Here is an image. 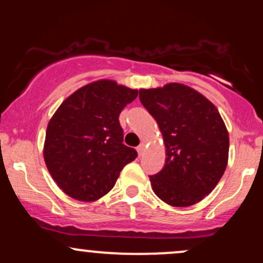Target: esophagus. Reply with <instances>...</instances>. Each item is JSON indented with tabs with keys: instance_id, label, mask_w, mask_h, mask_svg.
I'll list each match as a JSON object with an SVG mask.
<instances>
[{
	"instance_id": "esophagus-1",
	"label": "esophagus",
	"mask_w": 263,
	"mask_h": 263,
	"mask_svg": "<svg viewBox=\"0 0 263 263\" xmlns=\"http://www.w3.org/2000/svg\"><path fill=\"white\" fill-rule=\"evenodd\" d=\"M144 151H146V143H144V142H142V143L140 144V146L137 147V152H138V155L140 156H142L144 153Z\"/></svg>"
}]
</instances>
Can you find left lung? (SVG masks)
<instances>
[{
	"mask_svg": "<svg viewBox=\"0 0 263 263\" xmlns=\"http://www.w3.org/2000/svg\"><path fill=\"white\" fill-rule=\"evenodd\" d=\"M140 100L158 123L167 156L163 170L149 177L153 192L172 206L199 203L228 165L229 132L218 108L180 83L140 89Z\"/></svg>",
	"mask_w": 263,
	"mask_h": 263,
	"instance_id": "1",
	"label": "left lung"
}]
</instances>
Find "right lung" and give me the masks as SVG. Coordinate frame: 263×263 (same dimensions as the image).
I'll return each mask as SVG.
<instances>
[{
    "label": "right lung",
    "mask_w": 263,
    "mask_h": 263,
    "mask_svg": "<svg viewBox=\"0 0 263 263\" xmlns=\"http://www.w3.org/2000/svg\"><path fill=\"white\" fill-rule=\"evenodd\" d=\"M138 90L100 79L65 99L48 122L43 157L66 195L93 201L114 188L120 172L137 152L125 146L119 116Z\"/></svg>",
    "instance_id": "1"
}]
</instances>
